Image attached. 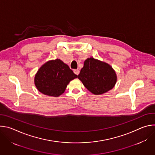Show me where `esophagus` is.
I'll return each instance as SVG.
<instances>
[{"mask_svg":"<svg viewBox=\"0 0 155 155\" xmlns=\"http://www.w3.org/2000/svg\"><path fill=\"white\" fill-rule=\"evenodd\" d=\"M74 72L76 74V75H78L79 74V73H80V71L78 70V69H75V70H74Z\"/></svg>","mask_w":155,"mask_h":155,"instance_id":"obj_1","label":"esophagus"}]
</instances>
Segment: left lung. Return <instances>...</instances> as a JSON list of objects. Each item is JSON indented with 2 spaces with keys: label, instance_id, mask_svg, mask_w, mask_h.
Masks as SVG:
<instances>
[{
  "label": "left lung",
  "instance_id": "left-lung-1",
  "mask_svg": "<svg viewBox=\"0 0 155 155\" xmlns=\"http://www.w3.org/2000/svg\"><path fill=\"white\" fill-rule=\"evenodd\" d=\"M78 78L88 90L96 95L112 89L117 82L116 73L111 66L93 58L84 61Z\"/></svg>",
  "mask_w": 155,
  "mask_h": 155
}]
</instances>
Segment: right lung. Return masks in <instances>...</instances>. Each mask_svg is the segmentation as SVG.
<instances>
[{
    "label": "right lung",
    "instance_id": "right-lung-1",
    "mask_svg": "<svg viewBox=\"0 0 155 155\" xmlns=\"http://www.w3.org/2000/svg\"><path fill=\"white\" fill-rule=\"evenodd\" d=\"M77 77L67 64L57 59L41 66L34 82L37 90L43 94L58 97L65 91L70 81Z\"/></svg>",
    "mask_w": 155,
    "mask_h": 155
}]
</instances>
